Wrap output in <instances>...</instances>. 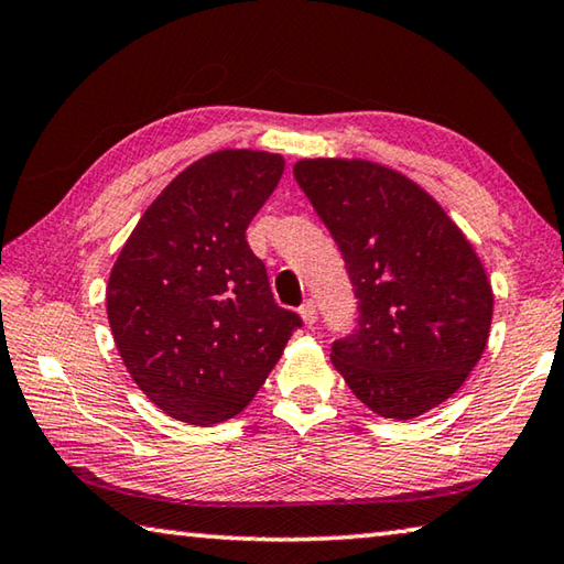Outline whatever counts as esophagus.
Segmentation results:
<instances>
[{
    "label": "esophagus",
    "instance_id": "obj_1",
    "mask_svg": "<svg viewBox=\"0 0 564 564\" xmlns=\"http://www.w3.org/2000/svg\"><path fill=\"white\" fill-rule=\"evenodd\" d=\"M299 314L303 318V324L306 326H314L316 318H318V308H316V301H306L303 306L299 308Z\"/></svg>",
    "mask_w": 564,
    "mask_h": 564
}]
</instances>
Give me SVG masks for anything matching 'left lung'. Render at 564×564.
I'll return each instance as SVG.
<instances>
[{
    "mask_svg": "<svg viewBox=\"0 0 564 564\" xmlns=\"http://www.w3.org/2000/svg\"><path fill=\"white\" fill-rule=\"evenodd\" d=\"M293 175L341 250L359 318L330 361L373 414L414 419L449 399L485 351L491 285L432 195L369 160H299Z\"/></svg>",
    "mask_w": 564,
    "mask_h": 564,
    "instance_id": "obj_1",
    "label": "left lung"
}]
</instances>
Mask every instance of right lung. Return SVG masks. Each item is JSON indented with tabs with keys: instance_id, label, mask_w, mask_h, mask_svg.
<instances>
[{
	"instance_id": "add662e5",
	"label": "right lung",
	"mask_w": 564,
	"mask_h": 564,
	"mask_svg": "<svg viewBox=\"0 0 564 564\" xmlns=\"http://www.w3.org/2000/svg\"><path fill=\"white\" fill-rule=\"evenodd\" d=\"M283 165L261 150L195 160L150 203L112 265L115 346L142 394L177 422L240 414L301 326L273 301L246 240Z\"/></svg>"
}]
</instances>
